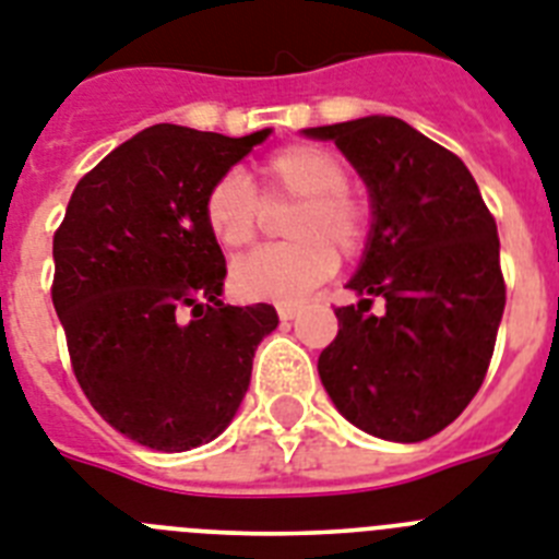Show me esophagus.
I'll list each match as a JSON object with an SVG mask.
<instances>
[{"mask_svg":"<svg viewBox=\"0 0 559 559\" xmlns=\"http://www.w3.org/2000/svg\"><path fill=\"white\" fill-rule=\"evenodd\" d=\"M295 316H298V310H295L293 304H278V319L281 321H293Z\"/></svg>","mask_w":559,"mask_h":559,"instance_id":"esophagus-1","label":"esophagus"}]
</instances>
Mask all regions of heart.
I'll return each instance as SVG.
<instances>
[{
	"mask_svg": "<svg viewBox=\"0 0 559 559\" xmlns=\"http://www.w3.org/2000/svg\"><path fill=\"white\" fill-rule=\"evenodd\" d=\"M264 203H295L287 217L293 240L235 264L233 289L243 301L298 304L333 275L335 252L358 255L370 235V209L350 192L347 163L316 143H293L264 157L258 192L240 175L215 180L203 198V221L221 247L243 249L261 233Z\"/></svg>",
	"mask_w": 559,
	"mask_h": 559,
	"instance_id": "b5f03b06",
	"label": "heart"
}]
</instances>
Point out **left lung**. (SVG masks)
I'll return each instance as SVG.
<instances>
[{"label":"left lung","mask_w":559,"mask_h":559,"mask_svg":"<svg viewBox=\"0 0 559 559\" xmlns=\"http://www.w3.org/2000/svg\"><path fill=\"white\" fill-rule=\"evenodd\" d=\"M335 140L367 183L373 224L319 376L344 419L421 442L476 396L506 310L500 238L468 166L399 117L304 129ZM379 297L382 313H370Z\"/></svg>","instance_id":"left-lung-1"}]
</instances>
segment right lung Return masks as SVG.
I'll use <instances>...</instances> for the list:
<instances>
[{"label": "right lung", "mask_w": 559, "mask_h": 559, "mask_svg": "<svg viewBox=\"0 0 559 559\" xmlns=\"http://www.w3.org/2000/svg\"><path fill=\"white\" fill-rule=\"evenodd\" d=\"M270 129L224 138L160 122L76 183L53 235V310L91 407L154 451L212 442L238 413L275 307L221 301L203 198Z\"/></svg>", "instance_id": "obj_1"}]
</instances>
